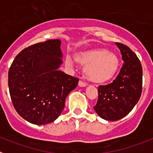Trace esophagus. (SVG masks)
Here are the masks:
<instances>
[{
    "mask_svg": "<svg viewBox=\"0 0 153 153\" xmlns=\"http://www.w3.org/2000/svg\"><path fill=\"white\" fill-rule=\"evenodd\" d=\"M78 85H79V86H80V87H86V83H83V81H81V80L79 81V83H78Z\"/></svg>",
    "mask_w": 153,
    "mask_h": 153,
    "instance_id": "obj_1",
    "label": "esophagus"
}]
</instances>
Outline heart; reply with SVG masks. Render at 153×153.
Listing matches in <instances>:
<instances>
[{
	"mask_svg": "<svg viewBox=\"0 0 153 153\" xmlns=\"http://www.w3.org/2000/svg\"><path fill=\"white\" fill-rule=\"evenodd\" d=\"M75 61L84 67L86 78L94 83H105L114 78L120 67V60L116 53L106 48H93L79 51L74 54ZM66 63L71 67L73 60L67 56Z\"/></svg>",
	"mask_w": 153,
	"mask_h": 153,
	"instance_id": "obj_1",
	"label": "heart"
}]
</instances>
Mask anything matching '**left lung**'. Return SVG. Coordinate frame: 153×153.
Here are the masks:
<instances>
[{
    "mask_svg": "<svg viewBox=\"0 0 153 153\" xmlns=\"http://www.w3.org/2000/svg\"><path fill=\"white\" fill-rule=\"evenodd\" d=\"M124 63L113 83L98 88V101L93 109L108 121L123 118L133 109L142 93L143 68L137 56L124 44L116 43Z\"/></svg>",
    "mask_w": 153,
    "mask_h": 153,
    "instance_id": "obj_1",
    "label": "left lung"
}]
</instances>
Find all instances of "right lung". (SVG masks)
Here are the masks:
<instances>
[{"label":"right lung","mask_w":153,"mask_h":153,"mask_svg":"<svg viewBox=\"0 0 153 153\" xmlns=\"http://www.w3.org/2000/svg\"><path fill=\"white\" fill-rule=\"evenodd\" d=\"M60 40H49L23 50L8 73L12 103L20 116L30 123L53 122L63 111L65 100L79 79L59 68L63 64Z\"/></svg>","instance_id":"right-lung-1"}]
</instances>
